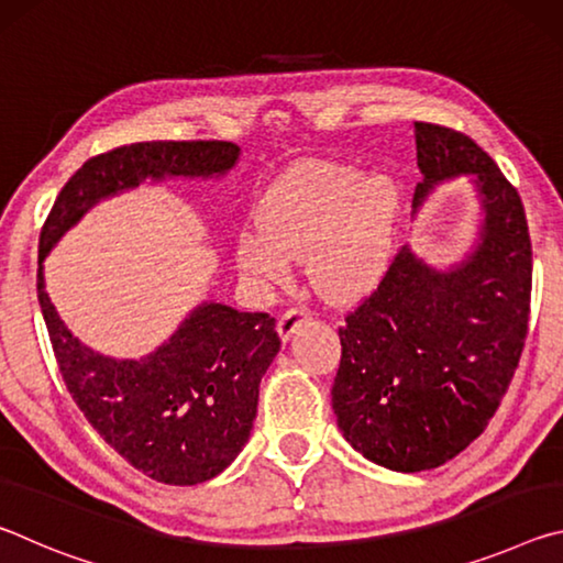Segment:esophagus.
<instances>
[{"label": "esophagus", "instance_id": "esophagus-1", "mask_svg": "<svg viewBox=\"0 0 563 563\" xmlns=\"http://www.w3.org/2000/svg\"><path fill=\"white\" fill-rule=\"evenodd\" d=\"M308 320H310V310L308 308H290V310H285L283 316H280V320H278V335L283 340H290L292 332L298 330L302 322H308Z\"/></svg>", "mask_w": 563, "mask_h": 563}]
</instances>
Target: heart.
<instances>
[{"instance_id": "1", "label": "heart", "mask_w": 563, "mask_h": 563, "mask_svg": "<svg viewBox=\"0 0 563 563\" xmlns=\"http://www.w3.org/2000/svg\"><path fill=\"white\" fill-rule=\"evenodd\" d=\"M397 184L330 161L290 168L263 190L258 228L235 235V265L268 288L290 273V258H308L316 288L332 300H352L377 288L393 258Z\"/></svg>"}]
</instances>
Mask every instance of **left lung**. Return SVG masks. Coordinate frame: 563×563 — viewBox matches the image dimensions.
<instances>
[{
  "mask_svg": "<svg viewBox=\"0 0 563 563\" xmlns=\"http://www.w3.org/2000/svg\"><path fill=\"white\" fill-rule=\"evenodd\" d=\"M415 211L474 176L484 221L474 251L440 271L409 245L340 328L332 409L345 440L395 472L434 470L484 432L507 395L529 330L531 241L521 198L460 131L415 121Z\"/></svg>",
  "mask_w": 563,
  "mask_h": 563,
  "instance_id": "left-lung-1",
  "label": "left lung"
}]
</instances>
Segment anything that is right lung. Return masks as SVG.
<instances>
[{"instance_id":"add662e5","label":"right lung","mask_w":563,"mask_h":563,"mask_svg":"<svg viewBox=\"0 0 563 563\" xmlns=\"http://www.w3.org/2000/svg\"><path fill=\"white\" fill-rule=\"evenodd\" d=\"M231 141H144L89 158L56 196L40 238L36 295L66 389L93 430L139 472L190 487L221 474L243 450L258 387L280 350L275 318L203 302L164 345L117 360L81 345L44 290L54 243L101 198L164 178H213L235 166Z\"/></svg>"}]
</instances>
